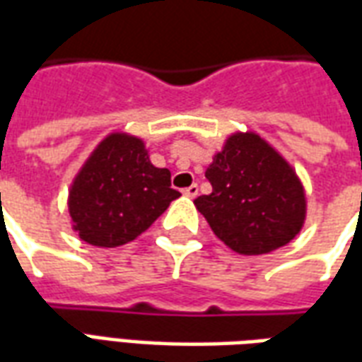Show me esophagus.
Returning <instances> with one entry per match:
<instances>
[{"label": "esophagus", "instance_id": "1", "mask_svg": "<svg viewBox=\"0 0 362 362\" xmlns=\"http://www.w3.org/2000/svg\"><path fill=\"white\" fill-rule=\"evenodd\" d=\"M198 192H199L198 186H196V184H192V186H188V188H184L182 194H184L186 198H196V196H198Z\"/></svg>", "mask_w": 362, "mask_h": 362}]
</instances>
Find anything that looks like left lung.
<instances>
[{"instance_id": "8db88e82", "label": "left lung", "mask_w": 362, "mask_h": 362, "mask_svg": "<svg viewBox=\"0 0 362 362\" xmlns=\"http://www.w3.org/2000/svg\"><path fill=\"white\" fill-rule=\"evenodd\" d=\"M211 194L194 206L219 241L239 255H269L302 231L305 188L294 166L255 131H235L214 155Z\"/></svg>"}]
</instances>
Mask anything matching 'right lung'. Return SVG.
<instances>
[{
    "label": "right lung",
    "mask_w": 362,
    "mask_h": 362,
    "mask_svg": "<svg viewBox=\"0 0 362 362\" xmlns=\"http://www.w3.org/2000/svg\"><path fill=\"white\" fill-rule=\"evenodd\" d=\"M176 198L180 192L170 188V170L151 163L145 141L113 131L70 184V225L82 241L113 249L145 233Z\"/></svg>",
    "instance_id": "add662e5"
}]
</instances>
